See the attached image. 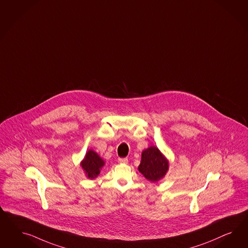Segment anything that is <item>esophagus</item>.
Listing matches in <instances>:
<instances>
[{"mask_svg": "<svg viewBox=\"0 0 248 248\" xmlns=\"http://www.w3.org/2000/svg\"><path fill=\"white\" fill-rule=\"evenodd\" d=\"M118 162H119L120 164H127L128 159L127 158H119V159H118Z\"/></svg>", "mask_w": 248, "mask_h": 248, "instance_id": "1", "label": "esophagus"}]
</instances>
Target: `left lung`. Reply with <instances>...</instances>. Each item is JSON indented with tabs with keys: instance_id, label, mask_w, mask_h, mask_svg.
I'll return each instance as SVG.
<instances>
[{
	"instance_id": "left-lung-1",
	"label": "left lung",
	"mask_w": 248,
	"mask_h": 248,
	"mask_svg": "<svg viewBox=\"0 0 248 248\" xmlns=\"http://www.w3.org/2000/svg\"><path fill=\"white\" fill-rule=\"evenodd\" d=\"M138 169L147 180L157 182L167 172L168 162L158 148L151 146L142 153V160Z\"/></svg>"
}]
</instances>
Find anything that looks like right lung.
Wrapping results in <instances>:
<instances>
[{
  "mask_svg": "<svg viewBox=\"0 0 248 248\" xmlns=\"http://www.w3.org/2000/svg\"><path fill=\"white\" fill-rule=\"evenodd\" d=\"M105 165V162L101 159L95 152L89 150L82 162V167L88 178L93 179L100 173L101 168Z\"/></svg>",
  "mask_w": 248,
  "mask_h": 248,
  "instance_id": "right-lung-1",
  "label": "right lung"
}]
</instances>
